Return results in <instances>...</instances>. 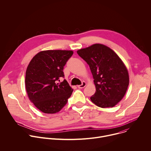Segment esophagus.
I'll list each match as a JSON object with an SVG mask.
<instances>
[{
  "label": "esophagus",
  "instance_id": "1",
  "mask_svg": "<svg viewBox=\"0 0 151 151\" xmlns=\"http://www.w3.org/2000/svg\"><path fill=\"white\" fill-rule=\"evenodd\" d=\"M86 85V83L85 82H82V83L81 85H78V87L80 89H82V88H83Z\"/></svg>",
  "mask_w": 151,
  "mask_h": 151
}]
</instances>
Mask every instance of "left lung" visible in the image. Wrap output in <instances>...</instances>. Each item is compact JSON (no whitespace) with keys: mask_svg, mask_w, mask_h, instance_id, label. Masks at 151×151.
<instances>
[{"mask_svg":"<svg viewBox=\"0 0 151 151\" xmlns=\"http://www.w3.org/2000/svg\"><path fill=\"white\" fill-rule=\"evenodd\" d=\"M78 55L89 65L96 87L91 101L101 107H113L124 96L129 83L127 69L109 47L95 44L79 50Z\"/></svg>","mask_w":151,"mask_h":151,"instance_id":"obj_1","label":"left lung"}]
</instances>
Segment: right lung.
I'll list each match as a JSON object with an SVG mask.
<instances>
[{"instance_id": "add662e5", "label": "right lung", "mask_w": 151, "mask_h": 151, "mask_svg": "<svg viewBox=\"0 0 151 151\" xmlns=\"http://www.w3.org/2000/svg\"><path fill=\"white\" fill-rule=\"evenodd\" d=\"M71 50H46L37 53L29 62L25 75V88L30 101L47 114L59 112L66 104L73 89L64 79L65 65Z\"/></svg>"}]
</instances>
